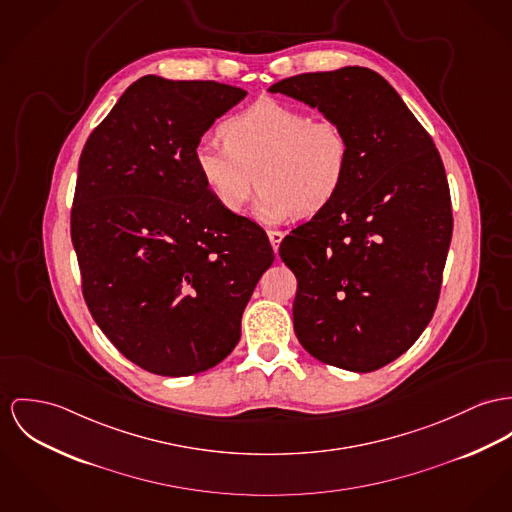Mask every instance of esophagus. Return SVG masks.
<instances>
[{
	"label": "esophagus",
	"instance_id": "obj_1",
	"mask_svg": "<svg viewBox=\"0 0 512 512\" xmlns=\"http://www.w3.org/2000/svg\"><path fill=\"white\" fill-rule=\"evenodd\" d=\"M282 237H284V234H282V232H276V230H273V232H269V241H271V245H273V249H275V251H278V245H280Z\"/></svg>",
	"mask_w": 512,
	"mask_h": 512
}]
</instances>
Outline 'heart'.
I'll use <instances>...</instances> for the list:
<instances>
[{"label":"heart","mask_w":512,"mask_h":512,"mask_svg":"<svg viewBox=\"0 0 512 512\" xmlns=\"http://www.w3.org/2000/svg\"><path fill=\"white\" fill-rule=\"evenodd\" d=\"M220 134L224 144L198 142L193 161L204 189L232 214L245 208L257 177L255 214L271 224L314 216L345 187L351 146L335 120L265 99L226 118Z\"/></svg>","instance_id":"b5f03b06"}]
</instances>
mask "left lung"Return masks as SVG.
<instances>
[{
  "mask_svg": "<svg viewBox=\"0 0 512 512\" xmlns=\"http://www.w3.org/2000/svg\"><path fill=\"white\" fill-rule=\"evenodd\" d=\"M282 93L335 120L351 165L343 191L282 239L296 275L300 345L317 360L372 372L429 325L452 239V206L433 138L378 72L345 66L276 81Z\"/></svg>",
  "mask_w": 512,
  "mask_h": 512,
  "instance_id": "left-lung-1",
  "label": "left lung"
}]
</instances>
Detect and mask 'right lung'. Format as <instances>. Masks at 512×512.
<instances>
[{"label": "right lung", "mask_w": 512, "mask_h": 512, "mask_svg": "<svg viewBox=\"0 0 512 512\" xmlns=\"http://www.w3.org/2000/svg\"><path fill=\"white\" fill-rule=\"evenodd\" d=\"M247 91L144 76L91 132L72 208L83 298L128 360L159 376L204 372L236 349L273 265L269 237L204 189L193 152Z\"/></svg>", "instance_id": "obj_1"}]
</instances>
